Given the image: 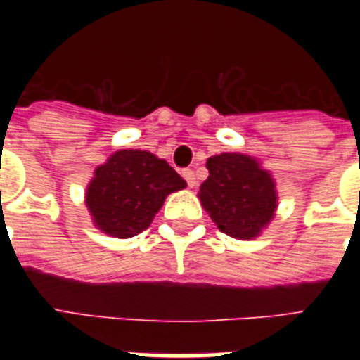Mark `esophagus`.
Masks as SVG:
<instances>
[{
	"label": "esophagus",
	"instance_id": "esophagus-1",
	"mask_svg": "<svg viewBox=\"0 0 360 360\" xmlns=\"http://www.w3.org/2000/svg\"><path fill=\"white\" fill-rule=\"evenodd\" d=\"M181 174H183V177H185V181H186V185L191 186V188L196 185V175H194V172H192L191 168H185L183 172H181Z\"/></svg>",
	"mask_w": 360,
	"mask_h": 360
}]
</instances>
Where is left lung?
I'll list each match as a JSON object with an SVG mask.
<instances>
[{"label": "left lung", "mask_w": 360, "mask_h": 360, "mask_svg": "<svg viewBox=\"0 0 360 360\" xmlns=\"http://www.w3.org/2000/svg\"><path fill=\"white\" fill-rule=\"evenodd\" d=\"M205 166L209 177L200 186V200L214 224L237 239L256 237L276 209L271 175L240 153L214 155Z\"/></svg>", "instance_id": "left-lung-1"}]
</instances>
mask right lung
Here are the masks:
<instances>
[{
  "instance_id": "right-lung-1",
  "label": "right lung",
  "mask_w": 360,
  "mask_h": 360,
  "mask_svg": "<svg viewBox=\"0 0 360 360\" xmlns=\"http://www.w3.org/2000/svg\"><path fill=\"white\" fill-rule=\"evenodd\" d=\"M185 186L166 160L149 151L124 149L95 169L86 203L104 233L127 239L147 230L164 198Z\"/></svg>"
}]
</instances>
